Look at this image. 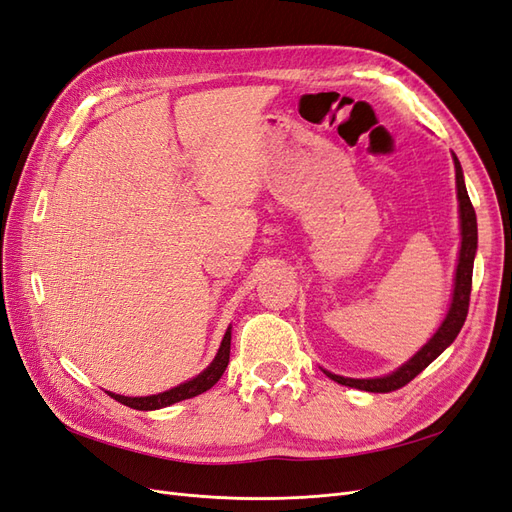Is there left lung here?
Returning a JSON list of instances; mask_svg holds the SVG:
<instances>
[{
    "label": "left lung",
    "instance_id": "1",
    "mask_svg": "<svg viewBox=\"0 0 512 512\" xmlns=\"http://www.w3.org/2000/svg\"><path fill=\"white\" fill-rule=\"evenodd\" d=\"M455 160V179H457V198H459V218H461V250H459V262H457V273H455V290H453V303L451 309L442 322V327L438 333L433 335L429 342L418 350L412 359L401 365L393 374L384 376V378H371V380H354V378H344V376H327L344 386H352V389H361L367 393H391L406 386L410 380H414L421 371L440 356L448 346L455 342V337L459 335L463 322H466L468 316V307H470V292H472V269H474V254H476V243H478V230H476V213L470 203V196L466 190V183H463V173H461V164L457 156Z\"/></svg>",
    "mask_w": 512,
    "mask_h": 512
}]
</instances>
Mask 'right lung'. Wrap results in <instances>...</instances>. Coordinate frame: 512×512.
Segmentation results:
<instances>
[{
	"instance_id": "add662e5",
	"label": "right lung",
	"mask_w": 512,
	"mask_h": 512,
	"mask_svg": "<svg viewBox=\"0 0 512 512\" xmlns=\"http://www.w3.org/2000/svg\"><path fill=\"white\" fill-rule=\"evenodd\" d=\"M230 359V329L226 331L224 339H222V346L218 350V356H215L213 363L203 371V374H198L194 380L185 382L175 386V389H170L166 393H158V395H149V397H123V395H115V393H108L113 399H117L119 404L134 408V410H158V408H166L170 404H177V401L183 399H190L196 397L200 393L209 391L211 386L222 378V374L226 371Z\"/></svg>"
}]
</instances>
